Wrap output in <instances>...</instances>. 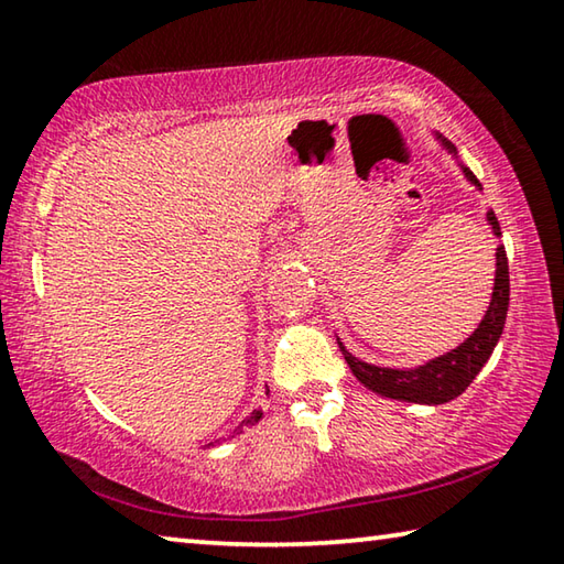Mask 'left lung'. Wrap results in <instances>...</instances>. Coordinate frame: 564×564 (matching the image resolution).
Masks as SVG:
<instances>
[{"mask_svg": "<svg viewBox=\"0 0 564 564\" xmlns=\"http://www.w3.org/2000/svg\"><path fill=\"white\" fill-rule=\"evenodd\" d=\"M443 144L451 151H455L451 141L443 139ZM463 171L467 181L480 188V181L475 178L473 171L470 169H463ZM488 221L492 226V234L500 238L502 234H500V224L495 212H488ZM495 256H498V263H495L498 269H495V289H492L490 308L485 313V318L480 321V326L475 328L470 338L460 343L455 350L445 352V356L425 362V366H420L415 370L370 366V362L352 358L346 350V346L338 343L343 356H346V362L352 370V376H356L368 390H373V393L393 398V400H408V403L441 405L460 395L492 356V350L502 336L505 316H508L510 271H508V253H505L502 243L498 246V253Z\"/></svg>", "mask_w": 564, "mask_h": 564, "instance_id": "left-lung-1", "label": "left lung"}]
</instances>
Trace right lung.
I'll list each match as a JSON object with an SVG mask.
<instances>
[{"label":"right lung","mask_w":564,"mask_h":564,"mask_svg":"<svg viewBox=\"0 0 564 564\" xmlns=\"http://www.w3.org/2000/svg\"><path fill=\"white\" fill-rule=\"evenodd\" d=\"M261 410H256V413L253 415H248L246 420H243V423L241 425H238V431H243V427H248V425H253V423H259V420H261ZM214 445V443H212Z\"/></svg>","instance_id":"obj_1"}]
</instances>
